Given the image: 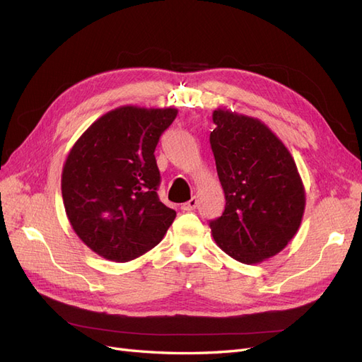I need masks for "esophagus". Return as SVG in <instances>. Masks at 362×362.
I'll list each match as a JSON object with an SVG mask.
<instances>
[{
	"label": "esophagus",
	"instance_id": "obj_1",
	"mask_svg": "<svg viewBox=\"0 0 362 362\" xmlns=\"http://www.w3.org/2000/svg\"><path fill=\"white\" fill-rule=\"evenodd\" d=\"M196 206H198V198H196V196H193L190 201H187V202L181 205V210L182 211H193Z\"/></svg>",
	"mask_w": 362,
	"mask_h": 362
}]
</instances>
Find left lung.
Returning a JSON list of instances; mask_svg holds the SVG:
<instances>
[{"instance_id": "obj_1", "label": "left lung", "mask_w": 362, "mask_h": 362, "mask_svg": "<svg viewBox=\"0 0 362 362\" xmlns=\"http://www.w3.org/2000/svg\"><path fill=\"white\" fill-rule=\"evenodd\" d=\"M210 145L225 211L210 222L225 254L245 264L276 255L298 233L305 189L286 145L261 120L217 108Z\"/></svg>"}]
</instances>
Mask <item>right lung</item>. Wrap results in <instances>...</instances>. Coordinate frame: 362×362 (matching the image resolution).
<instances>
[{
	"instance_id": "right-lung-1",
	"label": "right lung",
	"mask_w": 362,
	"mask_h": 362,
	"mask_svg": "<svg viewBox=\"0 0 362 362\" xmlns=\"http://www.w3.org/2000/svg\"><path fill=\"white\" fill-rule=\"evenodd\" d=\"M177 108L124 105L75 141L62 173L66 216L83 243L110 261L134 259L157 246L175 213L158 194L156 148Z\"/></svg>"
}]
</instances>
